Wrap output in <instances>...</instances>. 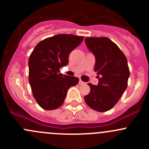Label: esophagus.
Wrapping results in <instances>:
<instances>
[{
  "instance_id": "obj_1",
  "label": "esophagus",
  "mask_w": 149,
  "mask_h": 149,
  "mask_svg": "<svg viewBox=\"0 0 149 149\" xmlns=\"http://www.w3.org/2000/svg\"><path fill=\"white\" fill-rule=\"evenodd\" d=\"M79 84H80V85H81V84H85V83H84V81H81V80H80V81H79Z\"/></svg>"
}]
</instances>
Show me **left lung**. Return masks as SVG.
<instances>
[{"mask_svg":"<svg viewBox=\"0 0 149 149\" xmlns=\"http://www.w3.org/2000/svg\"><path fill=\"white\" fill-rule=\"evenodd\" d=\"M85 43L95 57L99 82L97 86L88 84L91 90L84 100L91 109L106 112L118 103L127 88L130 76L127 58L107 37H86Z\"/></svg>","mask_w":149,"mask_h":149,"instance_id":"1","label":"left lung"}]
</instances>
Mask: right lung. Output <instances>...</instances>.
Returning <instances> with one entry per match:
<instances>
[{
	"label": "right lung",
	"instance_id": "1",
	"mask_svg": "<svg viewBox=\"0 0 149 149\" xmlns=\"http://www.w3.org/2000/svg\"><path fill=\"white\" fill-rule=\"evenodd\" d=\"M84 37L60 34L36 45L29 58V81L38 104L47 110L60 107L70 87L79 78L60 73L68 64L69 54L82 42Z\"/></svg>",
	"mask_w": 149,
	"mask_h": 149
}]
</instances>
